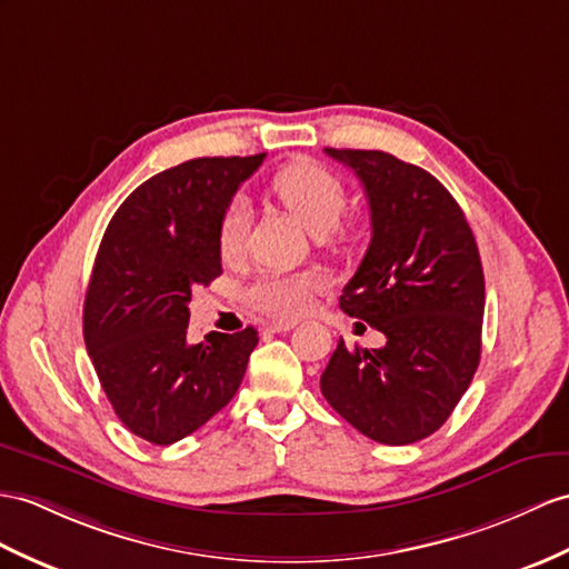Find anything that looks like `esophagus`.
Wrapping results in <instances>:
<instances>
[{"label": "esophagus", "instance_id": "34e87169", "mask_svg": "<svg viewBox=\"0 0 569 569\" xmlns=\"http://www.w3.org/2000/svg\"><path fill=\"white\" fill-rule=\"evenodd\" d=\"M297 323L295 321H270L268 323V328L272 330V332H287V330H292Z\"/></svg>", "mask_w": 569, "mask_h": 569}]
</instances>
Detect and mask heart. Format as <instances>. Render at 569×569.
I'll return each mask as SVG.
<instances>
[{"label": "heart", "instance_id": "1", "mask_svg": "<svg viewBox=\"0 0 569 569\" xmlns=\"http://www.w3.org/2000/svg\"><path fill=\"white\" fill-rule=\"evenodd\" d=\"M270 192L313 237H323L336 229L348 202L342 180L326 166L307 159L289 161L277 169L270 178ZM246 231L248 210L241 200H233L221 212L217 224V251L221 260L233 262L241 258ZM318 289H321V277L313 272L270 270L256 277L246 289V299L266 313L295 318L311 309Z\"/></svg>", "mask_w": 569, "mask_h": 569}]
</instances>
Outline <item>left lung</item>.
Instances as JSON below:
<instances>
[{
  "label": "left lung",
  "mask_w": 569,
  "mask_h": 569,
  "mask_svg": "<svg viewBox=\"0 0 569 569\" xmlns=\"http://www.w3.org/2000/svg\"><path fill=\"white\" fill-rule=\"evenodd\" d=\"M355 171L371 241L340 309L381 330L379 350L340 340L321 391L365 437L403 447L449 420L480 362L485 277L476 237L451 192L420 166L377 149H330Z\"/></svg>",
  "instance_id": "8db88e82"
}]
</instances>
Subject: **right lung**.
<instances>
[{"instance_id":"obj_1","label":"right lung","mask_w":569,"mask_h":569,"mask_svg":"<svg viewBox=\"0 0 569 569\" xmlns=\"http://www.w3.org/2000/svg\"><path fill=\"white\" fill-rule=\"evenodd\" d=\"M266 159L202 157L130 192L110 219L84 299V342L120 422L169 447L239 391L258 330L188 342L192 287L221 274L217 224Z\"/></svg>"}]
</instances>
